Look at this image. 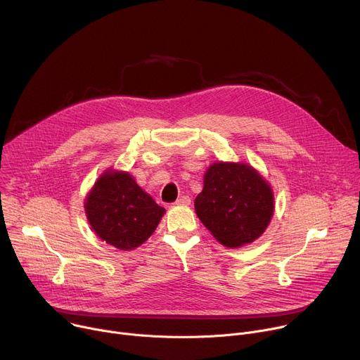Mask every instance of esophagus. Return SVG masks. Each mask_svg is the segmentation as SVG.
Here are the masks:
<instances>
[{
    "mask_svg": "<svg viewBox=\"0 0 360 360\" xmlns=\"http://www.w3.org/2000/svg\"><path fill=\"white\" fill-rule=\"evenodd\" d=\"M191 203V198L188 196V195H184V196H181L176 202H175V205H178V207H188V205Z\"/></svg>",
    "mask_w": 360,
    "mask_h": 360,
    "instance_id": "34e87169",
    "label": "esophagus"
}]
</instances>
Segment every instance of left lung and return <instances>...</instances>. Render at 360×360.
Instances as JSON below:
<instances>
[{"mask_svg":"<svg viewBox=\"0 0 360 360\" xmlns=\"http://www.w3.org/2000/svg\"><path fill=\"white\" fill-rule=\"evenodd\" d=\"M274 192L250 165L215 162L203 176L195 212L218 242L239 248L258 239L274 215Z\"/></svg>","mask_w":360,"mask_h":360,"instance_id":"left-lung-1","label":"left lung"}]
</instances>
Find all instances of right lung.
<instances>
[{
	"label": "right lung",
	"instance_id": "add662e5",
	"mask_svg": "<svg viewBox=\"0 0 360 360\" xmlns=\"http://www.w3.org/2000/svg\"><path fill=\"white\" fill-rule=\"evenodd\" d=\"M85 214L102 240L131 250L157 229L165 210L122 171L102 174L85 199Z\"/></svg>",
	"mask_w": 360,
	"mask_h": 360
}]
</instances>
